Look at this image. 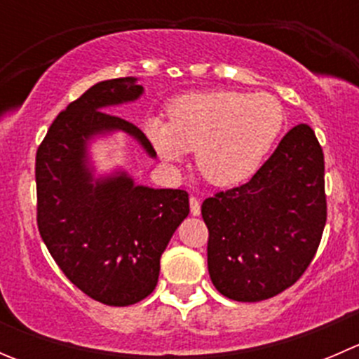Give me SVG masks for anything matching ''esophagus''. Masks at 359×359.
Segmentation results:
<instances>
[{
    "mask_svg": "<svg viewBox=\"0 0 359 359\" xmlns=\"http://www.w3.org/2000/svg\"><path fill=\"white\" fill-rule=\"evenodd\" d=\"M189 208H191V213H193V215H200L201 205H200V200H198L196 196L189 198Z\"/></svg>",
    "mask_w": 359,
    "mask_h": 359,
    "instance_id": "esophagus-1",
    "label": "esophagus"
}]
</instances>
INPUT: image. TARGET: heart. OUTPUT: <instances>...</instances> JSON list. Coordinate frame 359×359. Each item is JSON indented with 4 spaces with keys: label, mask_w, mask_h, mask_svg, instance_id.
Here are the masks:
<instances>
[{
    "label": "heart",
    "mask_w": 359,
    "mask_h": 359,
    "mask_svg": "<svg viewBox=\"0 0 359 359\" xmlns=\"http://www.w3.org/2000/svg\"><path fill=\"white\" fill-rule=\"evenodd\" d=\"M168 123L153 118L147 135L166 159L196 151L200 173L217 186L250 179L276 144L285 125L280 100L267 92L212 90L180 95Z\"/></svg>",
    "instance_id": "1"
}]
</instances>
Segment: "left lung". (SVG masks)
<instances>
[{"instance_id":"8db88e82","label":"left lung","mask_w":359,"mask_h":359,"mask_svg":"<svg viewBox=\"0 0 359 359\" xmlns=\"http://www.w3.org/2000/svg\"><path fill=\"white\" fill-rule=\"evenodd\" d=\"M208 273L238 302L290 288L309 267L327 224L323 149L307 125L293 126L243 186L206 198Z\"/></svg>"}]
</instances>
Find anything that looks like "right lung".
<instances>
[{
    "label": "right lung",
    "instance_id": "1",
    "mask_svg": "<svg viewBox=\"0 0 359 359\" xmlns=\"http://www.w3.org/2000/svg\"><path fill=\"white\" fill-rule=\"evenodd\" d=\"M135 78L107 79L59 112L36 153V220L41 240L74 287L107 306L140 302L156 288L159 259L189 213L184 189L135 186L125 173L93 184L86 140L123 130L154 156L133 123L104 112L135 100Z\"/></svg>",
    "mask_w": 359,
    "mask_h": 359
}]
</instances>
